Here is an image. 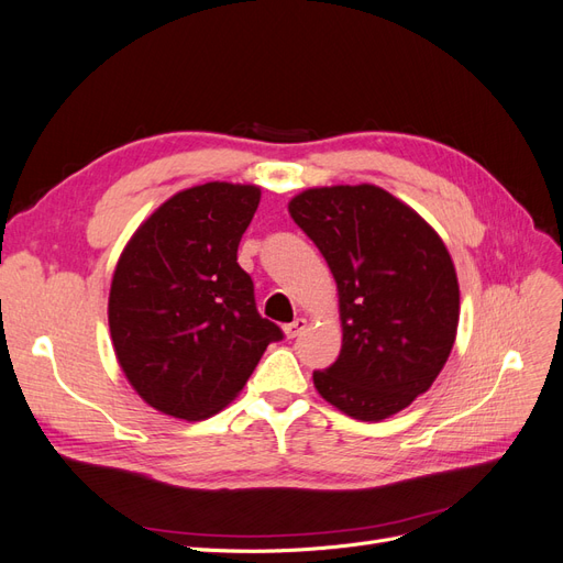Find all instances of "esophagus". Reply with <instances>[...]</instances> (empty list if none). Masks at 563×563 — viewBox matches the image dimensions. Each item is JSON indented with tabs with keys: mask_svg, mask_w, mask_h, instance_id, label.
Instances as JSON below:
<instances>
[{
	"mask_svg": "<svg viewBox=\"0 0 563 563\" xmlns=\"http://www.w3.org/2000/svg\"><path fill=\"white\" fill-rule=\"evenodd\" d=\"M305 327H308V319L298 317V319H294L291 323H286L284 333H286V338H296V335H300V333L305 331Z\"/></svg>",
	"mask_w": 563,
	"mask_h": 563,
	"instance_id": "obj_1",
	"label": "esophagus"
}]
</instances>
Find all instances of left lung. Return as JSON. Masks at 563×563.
Segmentation results:
<instances>
[{
	"label": "left lung",
	"instance_id": "obj_1",
	"mask_svg": "<svg viewBox=\"0 0 563 563\" xmlns=\"http://www.w3.org/2000/svg\"><path fill=\"white\" fill-rule=\"evenodd\" d=\"M338 286L343 347L314 371L319 395L354 420L395 416L444 368L460 288L434 228L378 185L310 187L288 201Z\"/></svg>",
	"mask_w": 563,
	"mask_h": 563
}]
</instances>
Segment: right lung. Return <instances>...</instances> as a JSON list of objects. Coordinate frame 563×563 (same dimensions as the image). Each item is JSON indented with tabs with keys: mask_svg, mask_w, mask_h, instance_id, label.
<instances>
[{
	"mask_svg": "<svg viewBox=\"0 0 563 563\" xmlns=\"http://www.w3.org/2000/svg\"><path fill=\"white\" fill-rule=\"evenodd\" d=\"M258 185L203 183L168 197L131 234L108 300L110 338L129 385L180 420L211 418L240 395L277 323L255 310L236 263Z\"/></svg>",
	"mask_w": 563,
	"mask_h": 563,
	"instance_id": "obj_1",
	"label": "right lung"
}]
</instances>
